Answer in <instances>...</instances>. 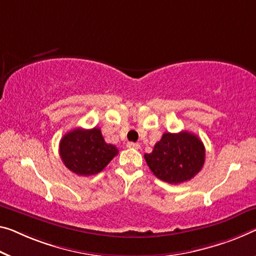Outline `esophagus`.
<instances>
[{
	"instance_id": "esophagus-1",
	"label": "esophagus",
	"mask_w": 256,
	"mask_h": 256,
	"mask_svg": "<svg viewBox=\"0 0 256 256\" xmlns=\"http://www.w3.org/2000/svg\"><path fill=\"white\" fill-rule=\"evenodd\" d=\"M127 146L129 148H137V150H138V148H140V145L138 143H134V142H128Z\"/></svg>"
}]
</instances>
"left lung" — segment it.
<instances>
[{"instance_id": "8db88e82", "label": "left lung", "mask_w": 256, "mask_h": 256, "mask_svg": "<svg viewBox=\"0 0 256 256\" xmlns=\"http://www.w3.org/2000/svg\"><path fill=\"white\" fill-rule=\"evenodd\" d=\"M148 168L159 180L178 184L194 178L205 162V146L194 134L164 132L151 153L144 156Z\"/></svg>"}]
</instances>
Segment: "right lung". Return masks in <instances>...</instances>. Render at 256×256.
<instances>
[{
	"mask_svg": "<svg viewBox=\"0 0 256 256\" xmlns=\"http://www.w3.org/2000/svg\"><path fill=\"white\" fill-rule=\"evenodd\" d=\"M119 153L113 144H108L100 128H76L62 136L60 154L62 162L76 175L90 176L103 170Z\"/></svg>",
	"mask_w": 256,
	"mask_h": 256,
	"instance_id": "right-lung-1",
	"label": "right lung"
}]
</instances>
